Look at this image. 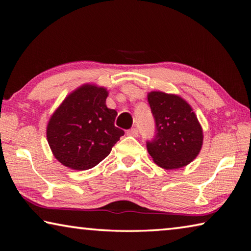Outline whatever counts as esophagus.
Masks as SVG:
<instances>
[{"instance_id": "esophagus-1", "label": "esophagus", "mask_w": 251, "mask_h": 251, "mask_svg": "<svg viewBox=\"0 0 251 251\" xmlns=\"http://www.w3.org/2000/svg\"><path fill=\"white\" fill-rule=\"evenodd\" d=\"M127 135L131 136V137H138V129L137 128H131L129 130H127Z\"/></svg>"}]
</instances>
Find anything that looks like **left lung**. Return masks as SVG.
I'll return each instance as SVG.
<instances>
[{"label":"left lung","mask_w":251,"mask_h":251,"mask_svg":"<svg viewBox=\"0 0 251 251\" xmlns=\"http://www.w3.org/2000/svg\"><path fill=\"white\" fill-rule=\"evenodd\" d=\"M148 101L156 126L154 139L147 142L149 154L164 169L186 166L199 155L204 140L193 109L175 94L151 92Z\"/></svg>","instance_id":"obj_1"}]
</instances>
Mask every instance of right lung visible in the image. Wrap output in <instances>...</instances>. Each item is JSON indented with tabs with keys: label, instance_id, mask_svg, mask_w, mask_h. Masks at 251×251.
Segmentation results:
<instances>
[{
	"label": "right lung",
	"instance_id": "right-lung-1",
	"mask_svg": "<svg viewBox=\"0 0 251 251\" xmlns=\"http://www.w3.org/2000/svg\"><path fill=\"white\" fill-rule=\"evenodd\" d=\"M109 92L84 84L69 94L51 114L47 142L58 162L74 170L95 167L124 135L114 125L117 112L105 104Z\"/></svg>",
	"mask_w": 251,
	"mask_h": 251
}]
</instances>
